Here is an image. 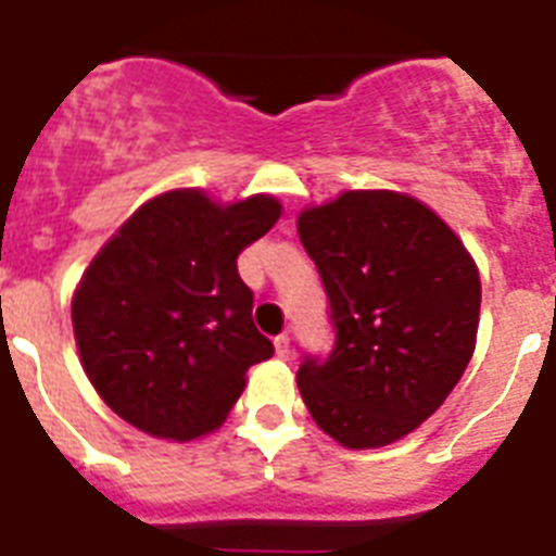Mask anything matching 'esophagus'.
<instances>
[{"label":"esophagus","instance_id":"1","mask_svg":"<svg viewBox=\"0 0 556 556\" xmlns=\"http://www.w3.org/2000/svg\"><path fill=\"white\" fill-rule=\"evenodd\" d=\"M274 349H277V357H282V361H286V357L291 355V338H288V334H279V338H274Z\"/></svg>","mask_w":556,"mask_h":556}]
</instances>
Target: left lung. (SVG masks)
Here are the masks:
<instances>
[{
    "label": "left lung",
    "mask_w": 556,
    "mask_h": 556,
    "mask_svg": "<svg viewBox=\"0 0 556 556\" xmlns=\"http://www.w3.org/2000/svg\"><path fill=\"white\" fill-rule=\"evenodd\" d=\"M329 294L334 349L296 387L323 432L383 447L430 418L476 349L482 282L453 230L413 195L346 190L296 218Z\"/></svg>",
    "instance_id": "8db88e82"
}]
</instances>
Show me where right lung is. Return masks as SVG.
<instances>
[{"mask_svg":"<svg viewBox=\"0 0 556 556\" xmlns=\"http://www.w3.org/2000/svg\"><path fill=\"white\" fill-rule=\"evenodd\" d=\"M279 213L274 195L218 204L192 187L169 190L100 248L74 291L72 323L83 369L112 413L169 441L222 427L244 371L274 355L236 256Z\"/></svg>","mask_w":556,"mask_h":556,"instance_id":"add662e5","label":"right lung"}]
</instances>
